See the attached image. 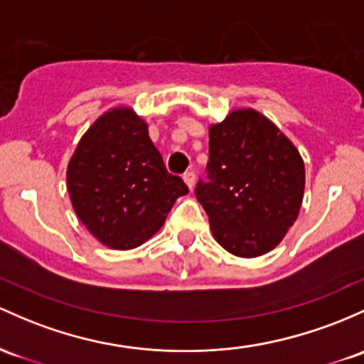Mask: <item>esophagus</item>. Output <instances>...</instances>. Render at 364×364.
<instances>
[{"instance_id":"esophagus-1","label":"esophagus","mask_w":364,"mask_h":364,"mask_svg":"<svg viewBox=\"0 0 364 364\" xmlns=\"http://www.w3.org/2000/svg\"><path fill=\"white\" fill-rule=\"evenodd\" d=\"M183 179H185V183L188 185V188L191 190L195 186V173H191V171H188V173L183 174Z\"/></svg>"}]
</instances>
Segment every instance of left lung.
<instances>
[{
    "label": "left lung",
    "instance_id": "8db88e82",
    "mask_svg": "<svg viewBox=\"0 0 364 364\" xmlns=\"http://www.w3.org/2000/svg\"><path fill=\"white\" fill-rule=\"evenodd\" d=\"M205 171L195 195L219 245L238 257L273 250L304 195V162L292 141L259 112L235 110L210 126Z\"/></svg>",
    "mask_w": 364,
    "mask_h": 364
}]
</instances>
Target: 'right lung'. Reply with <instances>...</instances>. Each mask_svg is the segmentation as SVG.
Wrapping results in <instances>:
<instances>
[{
	"label": "right lung",
	"mask_w": 364,
	"mask_h": 364,
	"mask_svg": "<svg viewBox=\"0 0 364 364\" xmlns=\"http://www.w3.org/2000/svg\"><path fill=\"white\" fill-rule=\"evenodd\" d=\"M75 214L110 249L141 245L166 221L176 198L188 193L167 173L146 124L127 109L103 114L79 141L67 169Z\"/></svg>",
	"instance_id": "right-lung-1"
}]
</instances>
